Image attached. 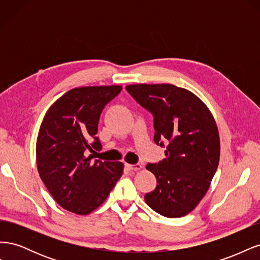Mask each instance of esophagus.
Listing matches in <instances>:
<instances>
[{
    "instance_id": "esophagus-1",
    "label": "esophagus",
    "mask_w": 260,
    "mask_h": 260,
    "mask_svg": "<svg viewBox=\"0 0 260 260\" xmlns=\"http://www.w3.org/2000/svg\"><path fill=\"white\" fill-rule=\"evenodd\" d=\"M125 168L131 170V171H137V170H141L143 169V165L142 164H137V165H130V164H125L124 165Z\"/></svg>"
}]
</instances>
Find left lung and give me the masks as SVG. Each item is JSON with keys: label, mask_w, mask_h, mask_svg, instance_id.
Returning <instances> with one entry per match:
<instances>
[{"label": "left lung", "mask_w": 260, "mask_h": 260, "mask_svg": "<svg viewBox=\"0 0 260 260\" xmlns=\"http://www.w3.org/2000/svg\"><path fill=\"white\" fill-rule=\"evenodd\" d=\"M125 89L153 114L155 143L167 144L166 158L146 166L157 185L144 200L165 217H183L205 196L218 167L215 118L194 93L174 84H129Z\"/></svg>", "instance_id": "left-lung-1"}]
</instances>
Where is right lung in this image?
<instances>
[{
	"label": "right lung",
	"mask_w": 260,
	"mask_h": 260,
	"mask_svg": "<svg viewBox=\"0 0 260 260\" xmlns=\"http://www.w3.org/2000/svg\"><path fill=\"white\" fill-rule=\"evenodd\" d=\"M121 90V85L75 88L43 118L36 146L39 175L55 202L74 214L88 215L101 206L122 175V162L86 156L101 149L95 137L101 113Z\"/></svg>",
	"instance_id": "obj_1"
}]
</instances>
